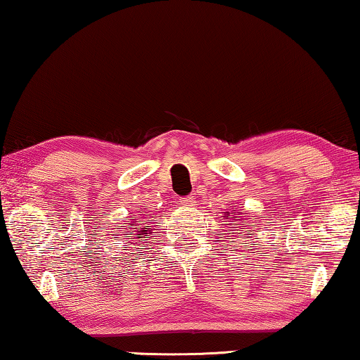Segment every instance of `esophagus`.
<instances>
[{
	"mask_svg": "<svg viewBox=\"0 0 360 360\" xmlns=\"http://www.w3.org/2000/svg\"><path fill=\"white\" fill-rule=\"evenodd\" d=\"M181 203L184 205V207H193V203H195V200H193V197H191V195H187V197H182L181 198Z\"/></svg>",
	"mask_w": 360,
	"mask_h": 360,
	"instance_id": "34e87169",
	"label": "esophagus"
}]
</instances>
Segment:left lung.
<instances>
[{
	"instance_id": "left-lung-1",
	"label": "left lung",
	"mask_w": 360,
	"mask_h": 360,
	"mask_svg": "<svg viewBox=\"0 0 360 360\" xmlns=\"http://www.w3.org/2000/svg\"><path fill=\"white\" fill-rule=\"evenodd\" d=\"M243 214H247V213H243V211H237L236 208H233L232 211H227L226 216H231V218H226V219H232V221H231L232 226L240 227V229H245V226L242 224V219H245ZM237 217L239 218L238 220L236 219Z\"/></svg>"
}]
</instances>
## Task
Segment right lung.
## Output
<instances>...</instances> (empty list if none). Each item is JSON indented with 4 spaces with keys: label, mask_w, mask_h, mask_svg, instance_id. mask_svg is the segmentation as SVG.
Returning <instances> with one entry per match:
<instances>
[{
    "label": "right lung",
    "mask_w": 360,
    "mask_h": 360,
    "mask_svg": "<svg viewBox=\"0 0 360 360\" xmlns=\"http://www.w3.org/2000/svg\"><path fill=\"white\" fill-rule=\"evenodd\" d=\"M146 222L147 221H144V219H131V221H128V224L133 226L131 229H134L133 231L134 236H139L138 238H142L141 236H146V233L149 232V229H150V226H146Z\"/></svg>",
    "instance_id": "1"
}]
</instances>
